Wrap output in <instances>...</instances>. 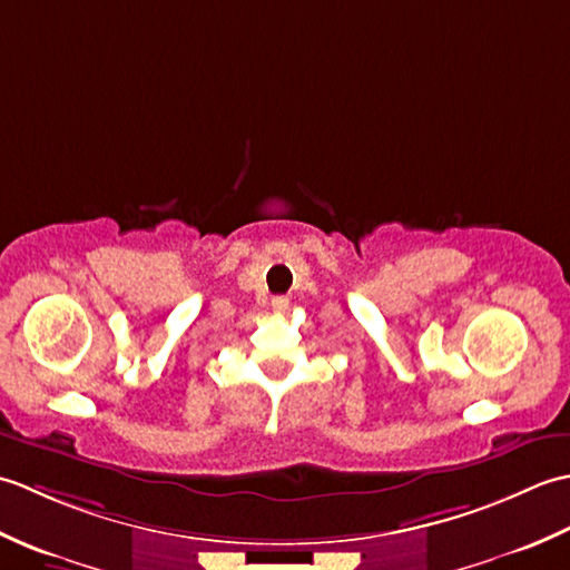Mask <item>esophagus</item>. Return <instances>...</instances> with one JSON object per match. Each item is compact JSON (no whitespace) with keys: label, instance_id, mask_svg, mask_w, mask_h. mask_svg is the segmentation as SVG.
Segmentation results:
<instances>
[{"label":"esophagus","instance_id":"1","mask_svg":"<svg viewBox=\"0 0 570 570\" xmlns=\"http://www.w3.org/2000/svg\"><path fill=\"white\" fill-rule=\"evenodd\" d=\"M272 308H274L276 313H284V311L288 308V298H284V296L272 298Z\"/></svg>","mask_w":570,"mask_h":570}]
</instances>
